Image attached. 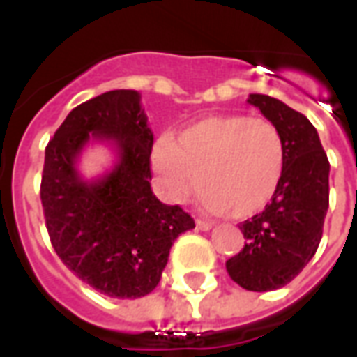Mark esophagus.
Returning a JSON list of instances; mask_svg holds the SVG:
<instances>
[{
  "instance_id": "34e87169",
  "label": "esophagus",
  "mask_w": 357,
  "mask_h": 357,
  "mask_svg": "<svg viewBox=\"0 0 357 357\" xmlns=\"http://www.w3.org/2000/svg\"><path fill=\"white\" fill-rule=\"evenodd\" d=\"M196 226H197V230H202V232H207V230L213 228V225L207 222V220H196Z\"/></svg>"
}]
</instances>
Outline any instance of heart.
Segmentation results:
<instances>
[{"label":"heart","mask_w":357,"mask_h":357,"mask_svg":"<svg viewBox=\"0 0 357 357\" xmlns=\"http://www.w3.org/2000/svg\"><path fill=\"white\" fill-rule=\"evenodd\" d=\"M153 169L171 202H182L199 186L209 213L247 218L261 213L280 188L285 146L270 119L215 114L186 125L173 142L161 140Z\"/></svg>","instance_id":"obj_1"}]
</instances>
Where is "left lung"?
<instances>
[{"instance_id":"8db88e82","label":"left lung","mask_w":357,"mask_h":357,"mask_svg":"<svg viewBox=\"0 0 357 357\" xmlns=\"http://www.w3.org/2000/svg\"><path fill=\"white\" fill-rule=\"evenodd\" d=\"M249 104L282 132L285 169L272 202L239 225L247 243L226 270L239 287L262 293L287 285L316 255L329 207V160L301 112L268 95H249Z\"/></svg>"}]
</instances>
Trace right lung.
I'll return each mask as SVG.
<instances>
[{"label":"right lung","instance_id":"add662e5","mask_svg":"<svg viewBox=\"0 0 357 357\" xmlns=\"http://www.w3.org/2000/svg\"><path fill=\"white\" fill-rule=\"evenodd\" d=\"M137 91H108L75 106L45 148L41 205L54 253L82 282L116 298L152 293L169 249L194 218L150 188L153 135ZM89 138L114 139L120 161L85 183L75 158Z\"/></svg>","mask_w":357,"mask_h":357}]
</instances>
